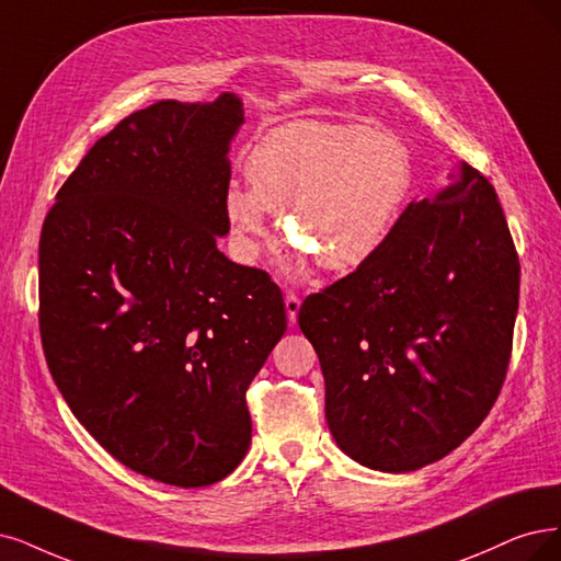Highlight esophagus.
<instances>
[{"mask_svg":"<svg viewBox=\"0 0 561 561\" xmlns=\"http://www.w3.org/2000/svg\"><path fill=\"white\" fill-rule=\"evenodd\" d=\"M284 305H286L288 321L296 323L298 312H300V296H298V294H294V291H286V296H284Z\"/></svg>","mask_w":561,"mask_h":561,"instance_id":"obj_1","label":"esophagus"}]
</instances>
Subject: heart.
<instances>
[{
    "label": "heart",
    "instance_id": "heart-1",
    "mask_svg": "<svg viewBox=\"0 0 561 561\" xmlns=\"http://www.w3.org/2000/svg\"><path fill=\"white\" fill-rule=\"evenodd\" d=\"M252 190L231 184L224 213L240 254L252 259L265 213H282L284 238L330 273L375 259L413 186L402 138L346 122H291L270 131L247 159Z\"/></svg>",
    "mask_w": 561,
    "mask_h": 561
}]
</instances>
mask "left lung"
Here are the masks:
<instances>
[{
    "label": "left lung",
    "mask_w": 561,
    "mask_h": 561,
    "mask_svg": "<svg viewBox=\"0 0 561 561\" xmlns=\"http://www.w3.org/2000/svg\"><path fill=\"white\" fill-rule=\"evenodd\" d=\"M517 296L500 198L462 161L434 198L409 203L375 259L300 305L337 446L390 473L458 448L502 392Z\"/></svg>",
    "instance_id": "left-lung-1"
}]
</instances>
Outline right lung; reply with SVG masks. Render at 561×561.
<instances>
[{
    "instance_id": "obj_1",
    "label": "right lung",
    "mask_w": 561,
    "mask_h": 561,
    "mask_svg": "<svg viewBox=\"0 0 561 561\" xmlns=\"http://www.w3.org/2000/svg\"><path fill=\"white\" fill-rule=\"evenodd\" d=\"M242 103L159 101L99 138L38 242V328L73 416L148 479L213 485L252 442L247 388L286 330L279 286L228 261Z\"/></svg>"
}]
</instances>
